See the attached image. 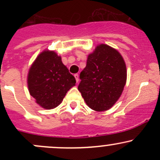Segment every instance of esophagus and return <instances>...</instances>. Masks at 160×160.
<instances>
[{
    "mask_svg": "<svg viewBox=\"0 0 160 160\" xmlns=\"http://www.w3.org/2000/svg\"><path fill=\"white\" fill-rule=\"evenodd\" d=\"M74 77H75L77 83H78V82H79V75H78V74H77V73L74 74Z\"/></svg>",
    "mask_w": 160,
    "mask_h": 160,
    "instance_id": "1",
    "label": "esophagus"
}]
</instances>
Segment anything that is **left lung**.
<instances>
[{"label": "left lung", "mask_w": 160, "mask_h": 160, "mask_svg": "<svg viewBox=\"0 0 160 160\" xmlns=\"http://www.w3.org/2000/svg\"><path fill=\"white\" fill-rule=\"evenodd\" d=\"M126 78V66L120 53L101 44L88 56L78 90L90 108L107 111L120 98Z\"/></svg>", "instance_id": "left-lung-1"}]
</instances>
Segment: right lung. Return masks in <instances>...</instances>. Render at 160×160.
<instances>
[{"label":"right lung","instance_id":"obj_1","mask_svg":"<svg viewBox=\"0 0 160 160\" xmlns=\"http://www.w3.org/2000/svg\"><path fill=\"white\" fill-rule=\"evenodd\" d=\"M75 83V77L63 65L60 56L52 51H44L38 55L28 72L31 96L46 109L57 107Z\"/></svg>","mask_w":160,"mask_h":160}]
</instances>
